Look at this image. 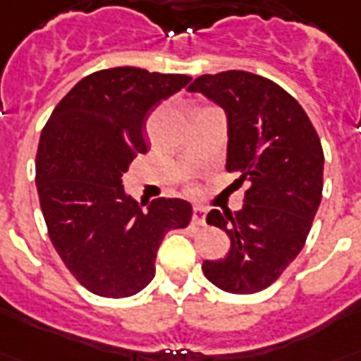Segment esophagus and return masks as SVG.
<instances>
[{
	"label": "esophagus",
	"instance_id": "34e87169",
	"mask_svg": "<svg viewBox=\"0 0 361 361\" xmlns=\"http://www.w3.org/2000/svg\"><path fill=\"white\" fill-rule=\"evenodd\" d=\"M204 218H207V208L195 207L193 208V224H197V226H204Z\"/></svg>",
	"mask_w": 361,
	"mask_h": 361
}]
</instances>
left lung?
<instances>
[{"instance_id":"obj_1","label":"left lung","mask_w":361,"mask_h":361,"mask_svg":"<svg viewBox=\"0 0 361 361\" xmlns=\"http://www.w3.org/2000/svg\"><path fill=\"white\" fill-rule=\"evenodd\" d=\"M224 109L226 170L248 181L243 208L210 210L207 221L226 231V258L202 271L226 293L266 289L302 250L322 202L323 149L308 114L281 85L245 71L202 74L188 87Z\"/></svg>"}]
</instances>
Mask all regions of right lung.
<instances>
[{
    "mask_svg": "<svg viewBox=\"0 0 361 361\" xmlns=\"http://www.w3.org/2000/svg\"><path fill=\"white\" fill-rule=\"evenodd\" d=\"M189 82L135 66L93 72L61 99L42 132L36 185L49 239L93 295L145 289L164 235L191 220L188 201L162 197L143 208L122 185L135 154L147 153L151 111Z\"/></svg>",
    "mask_w": 361,
    "mask_h": 361,
    "instance_id": "1",
    "label": "right lung"
}]
</instances>
